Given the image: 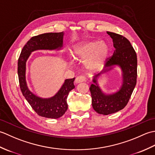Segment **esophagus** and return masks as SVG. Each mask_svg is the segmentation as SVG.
I'll return each mask as SVG.
<instances>
[{
    "instance_id": "1",
    "label": "esophagus",
    "mask_w": 155,
    "mask_h": 155,
    "mask_svg": "<svg viewBox=\"0 0 155 155\" xmlns=\"http://www.w3.org/2000/svg\"><path fill=\"white\" fill-rule=\"evenodd\" d=\"M86 81V78L83 76H80V77H78L76 78V79L74 81V83L76 84H78V83H83V82H84Z\"/></svg>"
}]
</instances>
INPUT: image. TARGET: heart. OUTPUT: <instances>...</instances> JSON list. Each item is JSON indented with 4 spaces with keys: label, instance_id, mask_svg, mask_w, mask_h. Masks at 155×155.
I'll list each match as a JSON object with an SVG mask.
<instances>
[{
    "label": "heart",
    "instance_id": "obj_1",
    "mask_svg": "<svg viewBox=\"0 0 155 155\" xmlns=\"http://www.w3.org/2000/svg\"><path fill=\"white\" fill-rule=\"evenodd\" d=\"M110 47L104 41H88L74 45L71 54L76 60L84 61L85 67L91 72L102 70L107 63Z\"/></svg>",
    "mask_w": 155,
    "mask_h": 155
}]
</instances>
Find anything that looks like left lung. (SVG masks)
Masks as SVG:
<instances>
[{"mask_svg":"<svg viewBox=\"0 0 155 155\" xmlns=\"http://www.w3.org/2000/svg\"><path fill=\"white\" fill-rule=\"evenodd\" d=\"M107 32L113 39L115 50L104 70L93 78L90 87L92 106L97 113L104 115L115 113L125 107L136 86L137 77V54L129 41L114 32ZM117 66L121 71V86L114 93H104L98 83V78Z\"/></svg>","mask_w":155,"mask_h":155,"instance_id":"1","label":"left lung"}]
</instances>
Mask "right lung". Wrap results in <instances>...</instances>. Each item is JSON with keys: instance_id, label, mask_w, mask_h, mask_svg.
<instances>
[{"instance_id": "obj_1", "label": "right lung", "mask_w": 155, "mask_h": 155, "mask_svg": "<svg viewBox=\"0 0 155 155\" xmlns=\"http://www.w3.org/2000/svg\"><path fill=\"white\" fill-rule=\"evenodd\" d=\"M64 32H48L32 37L22 49L18 61V75L20 87L23 96L39 116L58 118L67 110V102L69 92L74 88V78L66 79L54 96L42 98L29 89L26 80L27 62L32 52L39 50L60 51L63 47Z\"/></svg>"}]
</instances>
